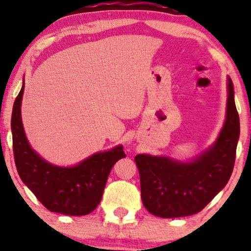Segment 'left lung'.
Returning a JSON list of instances; mask_svg holds the SVG:
<instances>
[{
  "label": "left lung",
  "mask_w": 251,
  "mask_h": 251,
  "mask_svg": "<svg viewBox=\"0 0 251 251\" xmlns=\"http://www.w3.org/2000/svg\"><path fill=\"white\" fill-rule=\"evenodd\" d=\"M227 81L226 123L208 151L186 163L168 157L135 155L142 201L150 214L162 218L195 215L226 185L234 170L240 137L234 86L230 77Z\"/></svg>",
  "instance_id": "left-lung-1"
}]
</instances>
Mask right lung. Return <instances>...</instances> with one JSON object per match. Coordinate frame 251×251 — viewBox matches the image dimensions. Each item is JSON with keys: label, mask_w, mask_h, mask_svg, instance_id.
Returning <instances> with one entry per match:
<instances>
[{"label": "right lung", "mask_w": 251, "mask_h": 251, "mask_svg": "<svg viewBox=\"0 0 251 251\" xmlns=\"http://www.w3.org/2000/svg\"><path fill=\"white\" fill-rule=\"evenodd\" d=\"M25 82L14 102L11 133L15 165L20 178L51 212L68 216L91 214L99 205L111 169L125 158L123 145L98 152L72 168L51 165L30 148L21 119Z\"/></svg>", "instance_id": "obj_1"}]
</instances>
